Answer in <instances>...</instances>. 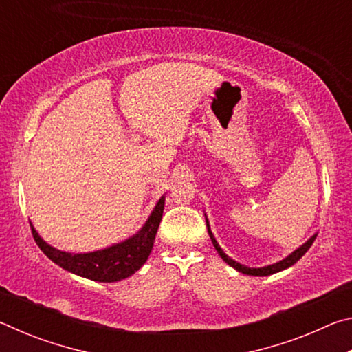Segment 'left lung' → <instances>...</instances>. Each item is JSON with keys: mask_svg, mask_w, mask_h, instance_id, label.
Segmentation results:
<instances>
[{"mask_svg": "<svg viewBox=\"0 0 352 352\" xmlns=\"http://www.w3.org/2000/svg\"><path fill=\"white\" fill-rule=\"evenodd\" d=\"M206 226H208V233H210L212 245H214V248L217 250V253L220 254V258H222V259L226 262V264L233 267V269H236L237 272L245 273V275H253V276H267V275H273V273H278V272H281V270H284V269H287V267H290V265H294L295 262L300 261V259L302 258V256L306 254L307 250L311 248V245L314 243L315 237H317V234L312 236L311 239H309V241L305 243V245H301L300 248L295 250L294 253L289 254L287 258L283 259V261H279V262H276V264H272V265H267V267H261V269H250V267L242 265V264H239V262H236V261H233L231 258H228V256H226V254L223 253V250L219 247L217 241L214 239V236H212L211 230H210V223H208V220H206Z\"/></svg>", "mask_w": 352, "mask_h": 352, "instance_id": "obj_1", "label": "left lung"}]
</instances>
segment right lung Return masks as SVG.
Here are the masks:
<instances>
[{"instance_id": "1", "label": "right lung", "mask_w": 352, "mask_h": 352, "mask_svg": "<svg viewBox=\"0 0 352 352\" xmlns=\"http://www.w3.org/2000/svg\"><path fill=\"white\" fill-rule=\"evenodd\" d=\"M164 210V197L160 199V201L152 211L151 217L147 219L146 225L130 239L124 241L116 245H111L109 248L99 250V252L93 253H65L60 250L52 248L51 245L41 239L31 225L32 236L37 245L40 247L47 258L62 269L68 270L76 275L93 279V281L100 283H115L126 279L135 272H138L142 264L147 261L148 254L152 252L155 234H157L160 222L163 217Z\"/></svg>"}]
</instances>
